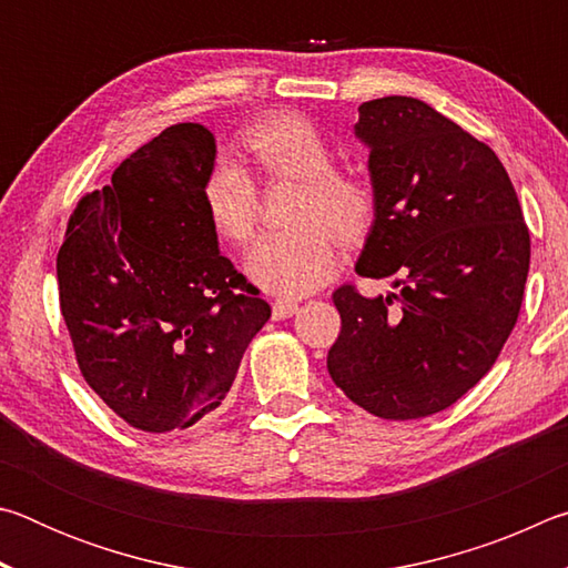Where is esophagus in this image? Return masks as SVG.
Masks as SVG:
<instances>
[{"instance_id":"1","label":"esophagus","mask_w":568,"mask_h":568,"mask_svg":"<svg viewBox=\"0 0 568 568\" xmlns=\"http://www.w3.org/2000/svg\"><path fill=\"white\" fill-rule=\"evenodd\" d=\"M297 313V303L295 301H287V297H277L273 303V318L275 321H285L291 318V315Z\"/></svg>"}]
</instances>
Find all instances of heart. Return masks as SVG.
I'll list each match as a JSON object with an SVG mask.
<instances>
[{
    "label": "heart",
    "instance_id": "1",
    "mask_svg": "<svg viewBox=\"0 0 568 568\" xmlns=\"http://www.w3.org/2000/svg\"><path fill=\"white\" fill-rule=\"evenodd\" d=\"M245 145L265 175L301 180L291 217L295 225L255 240L245 273L267 293L285 297L313 293L338 265V237L351 243L368 230L376 210L373 190L361 178L335 172V158L311 122L277 114L253 124ZM205 207L220 235L245 243L257 223V187L233 158H220L205 180Z\"/></svg>",
    "mask_w": 568,
    "mask_h": 568
}]
</instances>
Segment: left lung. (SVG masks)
<instances>
[{
	"label": "left lung",
	"mask_w": 568,
	"mask_h": 568,
	"mask_svg": "<svg viewBox=\"0 0 568 568\" xmlns=\"http://www.w3.org/2000/svg\"><path fill=\"white\" fill-rule=\"evenodd\" d=\"M376 210L355 273L400 293H333L335 386L373 416L410 420L456 403L491 371L524 301L531 240L496 152L413 98L363 102Z\"/></svg>",
	"instance_id": "obj_1"
}]
</instances>
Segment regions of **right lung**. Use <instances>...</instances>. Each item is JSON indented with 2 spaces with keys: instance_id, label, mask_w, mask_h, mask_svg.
<instances>
[{
  "instance_id": "obj_1",
  "label": "right lung",
  "mask_w": 568,
  "mask_h": 568,
  "mask_svg": "<svg viewBox=\"0 0 568 568\" xmlns=\"http://www.w3.org/2000/svg\"><path fill=\"white\" fill-rule=\"evenodd\" d=\"M215 134L180 122L80 200L57 255L62 318L90 388L148 434L213 413L271 318L220 255L205 207Z\"/></svg>"
}]
</instances>
